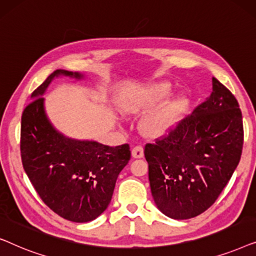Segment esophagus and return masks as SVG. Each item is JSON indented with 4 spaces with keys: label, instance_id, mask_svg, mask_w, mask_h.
Listing matches in <instances>:
<instances>
[{
    "label": "esophagus",
    "instance_id": "34e87169",
    "mask_svg": "<svg viewBox=\"0 0 256 256\" xmlns=\"http://www.w3.org/2000/svg\"><path fill=\"white\" fill-rule=\"evenodd\" d=\"M132 155L134 158H142L144 152H143V146H136L132 150Z\"/></svg>",
    "mask_w": 256,
    "mask_h": 256
}]
</instances>
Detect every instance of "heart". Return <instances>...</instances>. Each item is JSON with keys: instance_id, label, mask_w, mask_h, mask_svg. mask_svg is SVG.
<instances>
[{"instance_id": "heart-1", "label": "heart", "mask_w": 256, "mask_h": 256, "mask_svg": "<svg viewBox=\"0 0 256 256\" xmlns=\"http://www.w3.org/2000/svg\"><path fill=\"white\" fill-rule=\"evenodd\" d=\"M171 86L168 82H155L142 88L134 90L122 98L120 108L124 114H140L150 110L170 93ZM186 99L177 96L146 115L141 121V129L146 136L158 138L166 134L176 124L180 116Z\"/></svg>"}]
</instances>
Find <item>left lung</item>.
Returning a JSON list of instances; mask_svg holds the SVG:
<instances>
[{"instance_id":"obj_1","label":"left lung","mask_w":256,"mask_h":256,"mask_svg":"<svg viewBox=\"0 0 256 256\" xmlns=\"http://www.w3.org/2000/svg\"><path fill=\"white\" fill-rule=\"evenodd\" d=\"M242 114L236 96L212 78V93L168 135L146 143L144 156L155 204L184 220L214 204L240 162Z\"/></svg>"}]
</instances>
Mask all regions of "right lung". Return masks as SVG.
<instances>
[{
    "label": "right lung",
    "mask_w": 256,
    "mask_h": 256,
    "mask_svg": "<svg viewBox=\"0 0 256 256\" xmlns=\"http://www.w3.org/2000/svg\"><path fill=\"white\" fill-rule=\"evenodd\" d=\"M84 78L56 70L31 94L20 122V157L24 171L42 200L62 218L87 222L110 205L118 174L130 160L129 144L108 146L66 138L45 114L42 96L54 76Z\"/></svg>",
    "instance_id": "right-lung-1"
}]
</instances>
